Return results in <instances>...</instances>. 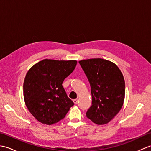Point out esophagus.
<instances>
[{"instance_id":"34e87169","label":"esophagus","mask_w":151,"mask_h":151,"mask_svg":"<svg viewBox=\"0 0 151 151\" xmlns=\"http://www.w3.org/2000/svg\"><path fill=\"white\" fill-rule=\"evenodd\" d=\"M73 102H74V103H75V104H77L78 102V100L77 99H74V100H73Z\"/></svg>"}]
</instances>
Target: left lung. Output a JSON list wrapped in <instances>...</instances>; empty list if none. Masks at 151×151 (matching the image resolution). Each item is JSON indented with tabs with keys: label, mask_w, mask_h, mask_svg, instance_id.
<instances>
[{
	"label": "left lung",
	"mask_w": 151,
	"mask_h": 151,
	"mask_svg": "<svg viewBox=\"0 0 151 151\" xmlns=\"http://www.w3.org/2000/svg\"><path fill=\"white\" fill-rule=\"evenodd\" d=\"M91 86L92 105L86 117L101 125L110 122L123 105L125 83L120 69L111 61L91 58L79 61Z\"/></svg>",
	"instance_id": "obj_1"
}]
</instances>
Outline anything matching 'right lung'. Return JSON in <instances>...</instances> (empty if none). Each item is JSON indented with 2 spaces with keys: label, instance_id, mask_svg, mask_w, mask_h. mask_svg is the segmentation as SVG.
<instances>
[{
  "label": "right lung",
  "instance_id": "1",
  "mask_svg": "<svg viewBox=\"0 0 151 151\" xmlns=\"http://www.w3.org/2000/svg\"><path fill=\"white\" fill-rule=\"evenodd\" d=\"M76 63V60L45 59L28 70L23 84L24 100L28 111L40 123H58L74 105L62 84Z\"/></svg>",
  "mask_w": 151,
  "mask_h": 151
}]
</instances>
